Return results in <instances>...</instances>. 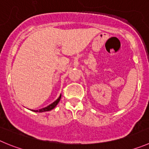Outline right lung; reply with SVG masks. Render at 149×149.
Here are the masks:
<instances>
[{
    "label": "right lung",
    "mask_w": 149,
    "mask_h": 149,
    "mask_svg": "<svg viewBox=\"0 0 149 149\" xmlns=\"http://www.w3.org/2000/svg\"><path fill=\"white\" fill-rule=\"evenodd\" d=\"M61 96H62V95H59V97L57 98V99L54 102H53L51 104L48 105V107H46L42 108V109H39V110H33L32 109L31 111H33V112H47V111L51 110V109H53L54 108H55V107L56 106V105L58 104V103L59 102V101H60V99H61Z\"/></svg>",
    "instance_id": "obj_1"
}]
</instances>
